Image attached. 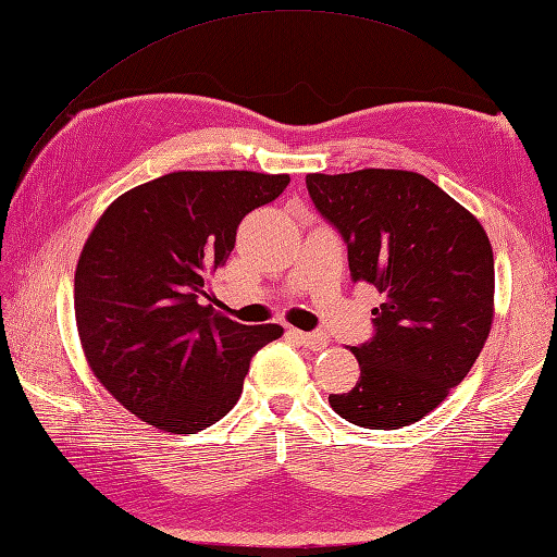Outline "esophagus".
Returning <instances> with one entry per match:
<instances>
[{
  "label": "esophagus",
  "mask_w": 557,
  "mask_h": 557,
  "mask_svg": "<svg viewBox=\"0 0 557 557\" xmlns=\"http://www.w3.org/2000/svg\"><path fill=\"white\" fill-rule=\"evenodd\" d=\"M288 335L293 337V341H297L300 345H305V347H309V349H314V351H319V349H323V347H329V337H325L323 333H305V331L290 329Z\"/></svg>",
  "instance_id": "34e87169"
}]
</instances>
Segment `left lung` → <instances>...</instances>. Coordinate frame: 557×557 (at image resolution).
Instances as JSON below:
<instances>
[{"label":"left lung","instance_id":"8db88e82","mask_svg":"<svg viewBox=\"0 0 557 557\" xmlns=\"http://www.w3.org/2000/svg\"><path fill=\"white\" fill-rule=\"evenodd\" d=\"M317 210L347 243L349 276L383 295L371 343L351 347L361 375L331 395L337 416L399 430L463 381L494 321L490 236L449 194L409 170L307 174Z\"/></svg>","mask_w":557,"mask_h":557}]
</instances>
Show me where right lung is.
Listing matches in <instances>:
<instances>
[{
	"instance_id": "obj_1",
	"label": "right lung",
	"mask_w": 557,
	"mask_h": 557,
	"mask_svg": "<svg viewBox=\"0 0 557 557\" xmlns=\"http://www.w3.org/2000/svg\"><path fill=\"white\" fill-rule=\"evenodd\" d=\"M288 174L182 170L134 186L99 216L75 269L79 343L99 383L144 423L194 435L234 409L250 359L283 335L206 305L243 216Z\"/></svg>"
}]
</instances>
